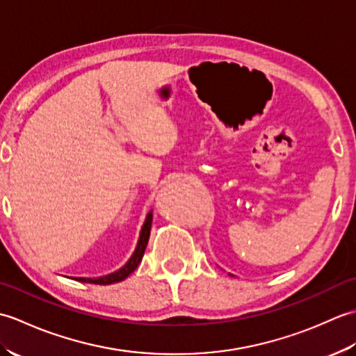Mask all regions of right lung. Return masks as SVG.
<instances>
[{
  "instance_id": "obj_1",
  "label": "right lung",
  "mask_w": 356,
  "mask_h": 356,
  "mask_svg": "<svg viewBox=\"0 0 356 356\" xmlns=\"http://www.w3.org/2000/svg\"><path fill=\"white\" fill-rule=\"evenodd\" d=\"M151 223H153V213H149L147 216V220L142 226V231H140V237L138 241V248H136V251L133 252L131 259L125 263L124 268H120L119 270L113 272L110 275H104V277H97V278H74L78 280V282L82 283H92V284H111V283H119L125 280L128 275L131 274V272L136 270V268L139 266V263L143 257V252H145L147 245H148V238H149V231H151Z\"/></svg>"
}]
</instances>
